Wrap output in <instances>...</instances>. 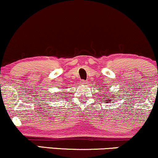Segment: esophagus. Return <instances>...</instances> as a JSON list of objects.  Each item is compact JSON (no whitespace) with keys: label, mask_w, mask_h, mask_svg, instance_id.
Wrapping results in <instances>:
<instances>
[{"label":"esophagus","mask_w":158,"mask_h":158,"mask_svg":"<svg viewBox=\"0 0 158 158\" xmlns=\"http://www.w3.org/2000/svg\"><path fill=\"white\" fill-rule=\"evenodd\" d=\"M81 84H88V81H85V80H82V81H81Z\"/></svg>","instance_id":"obj_1"}]
</instances>
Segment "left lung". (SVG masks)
<instances>
[{"label": "left lung", "instance_id": "8db88e82", "mask_svg": "<svg viewBox=\"0 0 158 158\" xmlns=\"http://www.w3.org/2000/svg\"><path fill=\"white\" fill-rule=\"evenodd\" d=\"M104 95H105V94H104ZM107 98H109L110 100H108V102H107V100H105V102H106V103H110V100H112V98H113V100H114L115 96H114V95H113L112 98H111V97H108V96H107Z\"/></svg>", "mask_w": 158, "mask_h": 158}]
</instances>
